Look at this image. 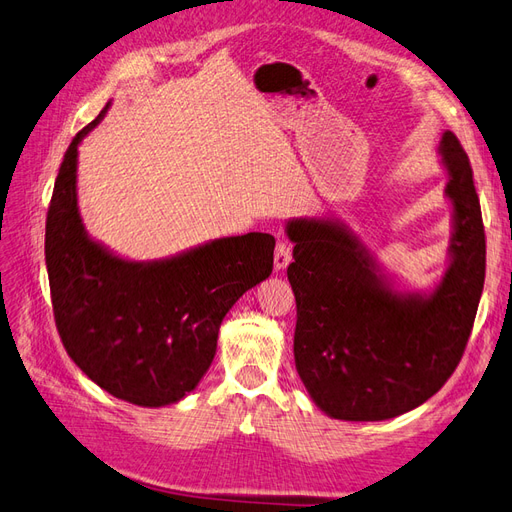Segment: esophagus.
<instances>
[{
	"instance_id": "obj_1",
	"label": "esophagus",
	"mask_w": 512,
	"mask_h": 512,
	"mask_svg": "<svg viewBox=\"0 0 512 512\" xmlns=\"http://www.w3.org/2000/svg\"><path fill=\"white\" fill-rule=\"evenodd\" d=\"M292 261V246L287 240H279L277 248H274V270H285Z\"/></svg>"
}]
</instances>
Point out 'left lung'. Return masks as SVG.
<instances>
[{"label": "left lung", "instance_id": "obj_1", "mask_svg": "<svg viewBox=\"0 0 512 512\" xmlns=\"http://www.w3.org/2000/svg\"><path fill=\"white\" fill-rule=\"evenodd\" d=\"M452 205L448 268L409 290L342 220L292 218L287 279L296 296L294 361L311 400L333 419L383 422L424 404L463 357L484 285V227L469 157L439 142Z\"/></svg>", "mask_w": 512, "mask_h": 512}]
</instances>
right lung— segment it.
I'll return each instance as SVG.
<instances>
[{
  "label": "right lung",
  "mask_w": 512,
  "mask_h": 512,
  "mask_svg": "<svg viewBox=\"0 0 512 512\" xmlns=\"http://www.w3.org/2000/svg\"><path fill=\"white\" fill-rule=\"evenodd\" d=\"M73 138L51 194L45 261L64 348L114 398L175 404L201 383L216 355L222 318L270 277L274 238H218L153 261H131L88 235L77 205V147L106 116Z\"/></svg>",
  "instance_id": "right-lung-1"
}]
</instances>
